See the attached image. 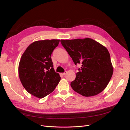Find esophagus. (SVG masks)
Instances as JSON below:
<instances>
[{
  "instance_id": "1",
  "label": "esophagus",
  "mask_w": 130,
  "mask_h": 130,
  "mask_svg": "<svg viewBox=\"0 0 130 130\" xmlns=\"http://www.w3.org/2000/svg\"><path fill=\"white\" fill-rule=\"evenodd\" d=\"M66 73H67V72L66 71V72H64V73H62V75H66Z\"/></svg>"
}]
</instances>
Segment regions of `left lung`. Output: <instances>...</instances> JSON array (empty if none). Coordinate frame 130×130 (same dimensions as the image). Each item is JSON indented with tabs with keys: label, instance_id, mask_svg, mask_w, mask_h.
I'll return each instance as SVG.
<instances>
[{
	"label": "left lung",
	"instance_id": "1",
	"mask_svg": "<svg viewBox=\"0 0 130 130\" xmlns=\"http://www.w3.org/2000/svg\"><path fill=\"white\" fill-rule=\"evenodd\" d=\"M61 42L75 64H82L75 79L70 84L74 91L87 97L103 91L113 72L107 48L89 38L61 40Z\"/></svg>",
	"mask_w": 130,
	"mask_h": 130
}]
</instances>
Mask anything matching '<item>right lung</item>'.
<instances>
[{
    "label": "right lung",
    "instance_id": "1",
    "mask_svg": "<svg viewBox=\"0 0 130 130\" xmlns=\"http://www.w3.org/2000/svg\"><path fill=\"white\" fill-rule=\"evenodd\" d=\"M59 40L37 41L23 53L18 67L19 77L26 91L43 98L54 91L61 80L53 68L51 55Z\"/></svg>",
    "mask_w": 130,
    "mask_h": 130
}]
</instances>
